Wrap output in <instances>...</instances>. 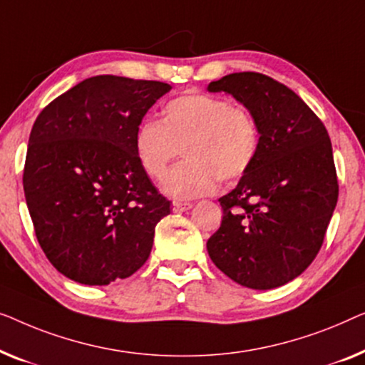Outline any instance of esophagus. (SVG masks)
<instances>
[{
  "label": "esophagus",
  "instance_id": "esophagus-1",
  "mask_svg": "<svg viewBox=\"0 0 365 365\" xmlns=\"http://www.w3.org/2000/svg\"><path fill=\"white\" fill-rule=\"evenodd\" d=\"M172 207H173V212H187V210H190L192 208V203H188V202H173L172 203Z\"/></svg>",
  "mask_w": 365,
  "mask_h": 365
}]
</instances>
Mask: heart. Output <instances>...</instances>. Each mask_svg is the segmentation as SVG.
Listing matches in <instances>:
<instances>
[{
  "label": "heart",
  "mask_w": 365,
  "mask_h": 365,
  "mask_svg": "<svg viewBox=\"0 0 365 365\" xmlns=\"http://www.w3.org/2000/svg\"><path fill=\"white\" fill-rule=\"evenodd\" d=\"M135 155L147 177L158 180L180 155L187 162L163 178V192L175 198L212 193L222 182H235L253 165L259 129L243 107L208 94H185L163 107L162 120L137 127Z\"/></svg>",
  "instance_id": "obj_1"
}]
</instances>
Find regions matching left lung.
I'll return each instance as SVG.
<instances>
[{
  "label": "left lung",
  "mask_w": 365,
  "mask_h": 365,
  "mask_svg": "<svg viewBox=\"0 0 365 365\" xmlns=\"http://www.w3.org/2000/svg\"><path fill=\"white\" fill-rule=\"evenodd\" d=\"M208 91L232 94L259 129L253 165L218 200L223 220L208 255L235 283L273 289L297 278L324 241L339 195L331 138L296 92L264 74H228Z\"/></svg>",
  "instance_id": "1"
}]
</instances>
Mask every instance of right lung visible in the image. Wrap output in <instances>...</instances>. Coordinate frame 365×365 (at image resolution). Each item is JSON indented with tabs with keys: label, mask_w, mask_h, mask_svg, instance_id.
<instances>
[{
	"label": "right lung",
	"mask_w": 365,
	"mask_h": 365,
	"mask_svg": "<svg viewBox=\"0 0 365 365\" xmlns=\"http://www.w3.org/2000/svg\"><path fill=\"white\" fill-rule=\"evenodd\" d=\"M172 87L94 76L46 106L31 129L23 187L46 258L66 278L106 286L150 256L170 213L135 155L137 127Z\"/></svg>",
	"instance_id": "obj_1"
}]
</instances>
